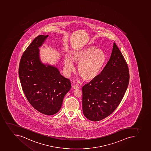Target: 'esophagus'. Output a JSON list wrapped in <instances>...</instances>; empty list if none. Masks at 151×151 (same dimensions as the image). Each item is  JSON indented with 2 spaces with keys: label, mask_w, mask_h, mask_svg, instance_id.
<instances>
[{
  "label": "esophagus",
  "mask_w": 151,
  "mask_h": 151,
  "mask_svg": "<svg viewBox=\"0 0 151 151\" xmlns=\"http://www.w3.org/2000/svg\"><path fill=\"white\" fill-rule=\"evenodd\" d=\"M72 88L73 89H78V88H79V86H77V85H74V86H72Z\"/></svg>",
  "instance_id": "1"
}]
</instances>
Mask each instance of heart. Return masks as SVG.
I'll use <instances>...</instances> for the list:
<instances>
[{
	"label": "heart",
	"mask_w": 151,
	"mask_h": 151,
	"mask_svg": "<svg viewBox=\"0 0 151 151\" xmlns=\"http://www.w3.org/2000/svg\"><path fill=\"white\" fill-rule=\"evenodd\" d=\"M106 59L103 50L98 49L96 46H87L73 51L71 57L65 56L63 60L64 69L69 73L73 70L72 62L77 63L78 73L84 80L91 81L102 71Z\"/></svg>",
	"instance_id": "heart-1"
}]
</instances>
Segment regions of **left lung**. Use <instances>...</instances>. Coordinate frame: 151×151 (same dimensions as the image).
I'll return each mask as SVG.
<instances>
[{
	"label": "left lung",
	"instance_id": "1",
	"mask_svg": "<svg viewBox=\"0 0 151 151\" xmlns=\"http://www.w3.org/2000/svg\"><path fill=\"white\" fill-rule=\"evenodd\" d=\"M128 65L114 42L109 60L102 72L82 88L83 111L92 121L106 118L118 106L129 83Z\"/></svg>",
	"mask_w": 151,
	"mask_h": 151
}]
</instances>
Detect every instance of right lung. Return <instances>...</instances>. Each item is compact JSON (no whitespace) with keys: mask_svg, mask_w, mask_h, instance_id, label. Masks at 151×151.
I'll return each instance as SVG.
<instances>
[{"mask_svg":"<svg viewBox=\"0 0 151 151\" xmlns=\"http://www.w3.org/2000/svg\"><path fill=\"white\" fill-rule=\"evenodd\" d=\"M48 37L37 36L27 48L20 60L19 73L23 92L31 105L42 114L51 115L60 109L71 83L56 66L42 62L39 48Z\"/></svg>","mask_w":151,"mask_h":151,"instance_id":"obj_1","label":"right lung"}]
</instances>
